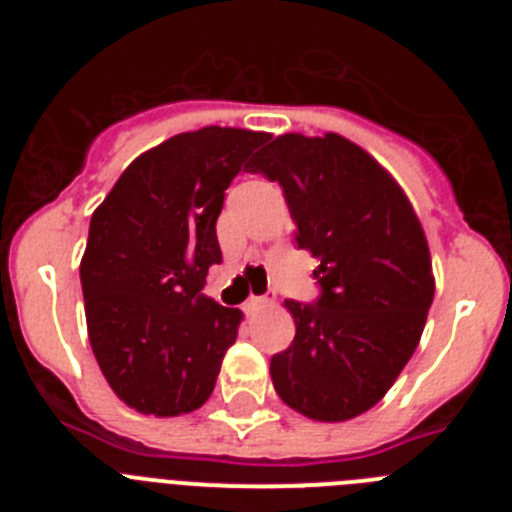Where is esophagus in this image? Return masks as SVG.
Segmentation results:
<instances>
[{
	"label": "esophagus",
	"instance_id": "34e87169",
	"mask_svg": "<svg viewBox=\"0 0 512 512\" xmlns=\"http://www.w3.org/2000/svg\"><path fill=\"white\" fill-rule=\"evenodd\" d=\"M274 302H277V297H274V295H264V297H248V300H246V305H243V310H246L248 315H253V312L266 310V307H274Z\"/></svg>",
	"mask_w": 512,
	"mask_h": 512
}]
</instances>
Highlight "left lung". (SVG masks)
I'll return each mask as SVG.
<instances>
[{
  "instance_id": "obj_1",
  "label": "left lung",
  "mask_w": 512,
  "mask_h": 512,
  "mask_svg": "<svg viewBox=\"0 0 512 512\" xmlns=\"http://www.w3.org/2000/svg\"><path fill=\"white\" fill-rule=\"evenodd\" d=\"M251 171L282 187L297 248L320 261L318 300L284 302L297 333L271 356L274 390L312 420L356 418L395 384L423 333L433 302L423 228L395 179L336 133L279 135Z\"/></svg>"
}]
</instances>
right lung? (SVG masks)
Here are the masks:
<instances>
[{
	"label": "right lung",
	"mask_w": 512,
	"mask_h": 512,
	"mask_svg": "<svg viewBox=\"0 0 512 512\" xmlns=\"http://www.w3.org/2000/svg\"><path fill=\"white\" fill-rule=\"evenodd\" d=\"M269 135L202 128L122 171L94 210L81 259L89 343L104 379L146 415L202 408L243 312L205 297L223 261L215 223L225 189Z\"/></svg>",
	"instance_id": "obj_1"
}]
</instances>
